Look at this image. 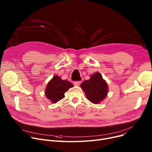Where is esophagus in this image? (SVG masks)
<instances>
[{
  "mask_svg": "<svg viewBox=\"0 0 152 152\" xmlns=\"http://www.w3.org/2000/svg\"><path fill=\"white\" fill-rule=\"evenodd\" d=\"M81 83V81H75V82H74V84H75V86H79V85H80Z\"/></svg>",
  "mask_w": 152,
  "mask_h": 152,
  "instance_id": "esophagus-1",
  "label": "esophagus"
}]
</instances>
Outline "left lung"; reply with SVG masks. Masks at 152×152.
Returning a JSON list of instances; mask_svg holds the SVG:
<instances>
[{"mask_svg":"<svg viewBox=\"0 0 152 152\" xmlns=\"http://www.w3.org/2000/svg\"><path fill=\"white\" fill-rule=\"evenodd\" d=\"M81 87L87 99L95 104L105 99L108 94L107 83L99 72L92 75L89 80L84 81L81 84Z\"/></svg>","mask_w":152,"mask_h":152,"instance_id":"8db88e82","label":"left lung"}]
</instances>
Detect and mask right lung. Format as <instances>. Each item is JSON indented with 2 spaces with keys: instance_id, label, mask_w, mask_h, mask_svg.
<instances>
[{
  "instance_id": "obj_1",
  "label": "right lung",
  "mask_w": 152,
  "mask_h": 152,
  "mask_svg": "<svg viewBox=\"0 0 152 152\" xmlns=\"http://www.w3.org/2000/svg\"><path fill=\"white\" fill-rule=\"evenodd\" d=\"M73 84L67 80H62L61 77L55 75L51 80L48 83L45 88V94L48 99L55 103L65 97V93Z\"/></svg>"
}]
</instances>
